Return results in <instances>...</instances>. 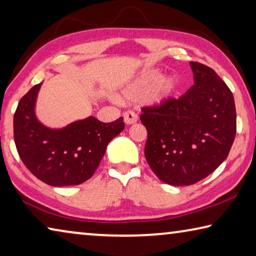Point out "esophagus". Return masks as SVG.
Listing matches in <instances>:
<instances>
[{"mask_svg": "<svg viewBox=\"0 0 256 256\" xmlns=\"http://www.w3.org/2000/svg\"><path fill=\"white\" fill-rule=\"evenodd\" d=\"M124 122L125 124L128 125H131V124H134L138 122V116L132 110H128L124 112Z\"/></svg>", "mask_w": 256, "mask_h": 256, "instance_id": "obj_1", "label": "esophagus"}]
</instances>
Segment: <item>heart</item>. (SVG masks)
<instances>
[{
    "label": "heart",
    "instance_id": "b5f03b06",
    "mask_svg": "<svg viewBox=\"0 0 256 256\" xmlns=\"http://www.w3.org/2000/svg\"><path fill=\"white\" fill-rule=\"evenodd\" d=\"M160 77V74L156 72H146V74H142L140 77H138L134 82L128 85V86L124 88V96H126V98H138V96L146 94V93L152 90L154 85L158 82ZM173 88V78L165 80H163V83H160L157 88H155L152 92H150L149 99L152 100V102L160 104L171 96Z\"/></svg>",
    "mask_w": 256,
    "mask_h": 256
}]
</instances>
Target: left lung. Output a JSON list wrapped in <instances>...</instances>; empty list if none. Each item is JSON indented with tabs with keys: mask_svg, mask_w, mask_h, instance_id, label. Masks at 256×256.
<instances>
[{
	"mask_svg": "<svg viewBox=\"0 0 256 256\" xmlns=\"http://www.w3.org/2000/svg\"><path fill=\"white\" fill-rule=\"evenodd\" d=\"M194 84L180 98L144 107V156L165 184L189 186L216 171L236 136L232 92L212 68L190 62Z\"/></svg>",
	"mask_w": 256,
	"mask_h": 256,
	"instance_id": "1",
	"label": "left lung"
}]
</instances>
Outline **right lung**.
Returning a JSON list of instances; mask_svg holds the SVG:
<instances>
[{"label":"right lung","mask_w":256,"mask_h":256,"mask_svg":"<svg viewBox=\"0 0 256 256\" xmlns=\"http://www.w3.org/2000/svg\"><path fill=\"white\" fill-rule=\"evenodd\" d=\"M40 85H34L20 99L14 112V136L19 156L44 184L54 186L83 184L98 168L108 144L124 130L123 117L102 123L90 116L62 128H46L35 115Z\"/></svg>","instance_id":"obj_1"}]
</instances>
